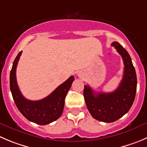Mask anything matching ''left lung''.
Instances as JSON below:
<instances>
[{
  "mask_svg": "<svg viewBox=\"0 0 147 147\" xmlns=\"http://www.w3.org/2000/svg\"><path fill=\"white\" fill-rule=\"evenodd\" d=\"M112 46L121 55L124 63V73L119 86L110 93H95L88 85H84V97L88 110L94 119L105 123L117 121L130 110L136 92L137 79L135 68L129 54L118 42Z\"/></svg>",
  "mask_w": 147,
  "mask_h": 147,
  "instance_id": "1",
  "label": "left lung"
}]
</instances>
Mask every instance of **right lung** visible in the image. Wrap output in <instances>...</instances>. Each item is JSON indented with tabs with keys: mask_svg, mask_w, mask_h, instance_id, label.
<instances>
[{
	"mask_svg": "<svg viewBox=\"0 0 147 147\" xmlns=\"http://www.w3.org/2000/svg\"><path fill=\"white\" fill-rule=\"evenodd\" d=\"M22 53V51H21L15 58L10 73V89L13 99L17 108L26 119L39 125H47L56 121L62 115L65 96L74 80V77L70 76L50 95L42 100L37 101L27 100L21 93L16 82V67Z\"/></svg>",
	"mask_w": 147,
	"mask_h": 147,
	"instance_id": "right-lung-1",
	"label": "right lung"
}]
</instances>
